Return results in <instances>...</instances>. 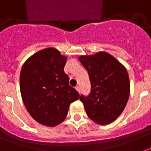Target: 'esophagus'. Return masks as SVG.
Listing matches in <instances>:
<instances>
[{
    "mask_svg": "<svg viewBox=\"0 0 151 151\" xmlns=\"http://www.w3.org/2000/svg\"><path fill=\"white\" fill-rule=\"evenodd\" d=\"M75 89H76V90L78 91V92L80 93V87H79V86H76Z\"/></svg>",
    "mask_w": 151,
    "mask_h": 151,
    "instance_id": "obj_1",
    "label": "esophagus"
}]
</instances>
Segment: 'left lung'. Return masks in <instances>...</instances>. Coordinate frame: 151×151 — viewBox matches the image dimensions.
Instances as JSON below:
<instances>
[{
	"label": "left lung",
	"instance_id": "1",
	"mask_svg": "<svg viewBox=\"0 0 151 151\" xmlns=\"http://www.w3.org/2000/svg\"><path fill=\"white\" fill-rule=\"evenodd\" d=\"M88 71L91 92L81 96L88 117L99 125L115 121L127 106L130 84L126 67L106 52L78 58Z\"/></svg>",
	"mask_w": 151,
	"mask_h": 151
}]
</instances>
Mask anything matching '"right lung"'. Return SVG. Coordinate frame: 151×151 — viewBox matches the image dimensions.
Masks as SVG:
<instances>
[{"label": "right lung", "mask_w": 151, "mask_h": 151, "mask_svg": "<svg viewBox=\"0 0 151 151\" xmlns=\"http://www.w3.org/2000/svg\"><path fill=\"white\" fill-rule=\"evenodd\" d=\"M67 58L55 48L30 56L20 73V90L24 106L38 123L53 127L66 118L70 105L80 98L69 85L64 72Z\"/></svg>", "instance_id": "add662e5"}]
</instances>
